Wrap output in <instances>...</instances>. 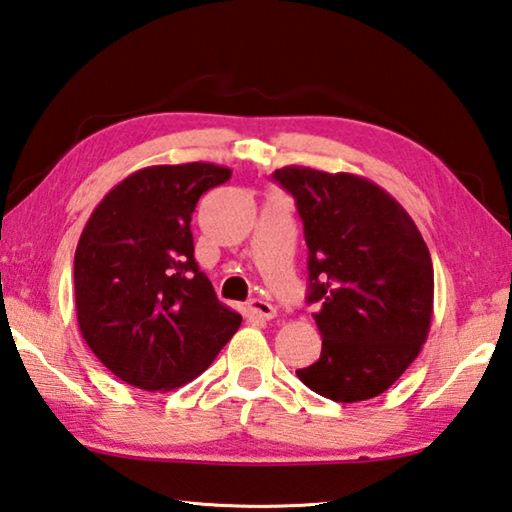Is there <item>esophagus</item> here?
Returning a JSON list of instances; mask_svg holds the SVG:
<instances>
[{
  "mask_svg": "<svg viewBox=\"0 0 512 512\" xmlns=\"http://www.w3.org/2000/svg\"><path fill=\"white\" fill-rule=\"evenodd\" d=\"M247 307H249V312L258 318H263V321H272V318L276 316V307L272 303L263 301V298H254V301H249Z\"/></svg>",
  "mask_w": 512,
  "mask_h": 512,
  "instance_id": "obj_1",
  "label": "esophagus"
}]
</instances>
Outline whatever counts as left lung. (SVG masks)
Listing matches in <instances>:
<instances>
[{
    "mask_svg": "<svg viewBox=\"0 0 512 512\" xmlns=\"http://www.w3.org/2000/svg\"><path fill=\"white\" fill-rule=\"evenodd\" d=\"M274 180L294 196L310 249L307 303L323 336L318 361L296 370L325 399L379 397L426 343L435 272L426 240L397 200L354 173L289 165Z\"/></svg>",
    "mask_w": 512,
    "mask_h": 512,
    "instance_id": "8db88e82",
    "label": "left lung"
}]
</instances>
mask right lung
<instances>
[{
    "label": "right lung",
    "mask_w": 512,
    "mask_h": 512,
    "mask_svg": "<svg viewBox=\"0 0 512 512\" xmlns=\"http://www.w3.org/2000/svg\"><path fill=\"white\" fill-rule=\"evenodd\" d=\"M231 178L211 162L144 167L93 209L75 249L77 325L120 381L180 388L205 372L243 316L218 301L194 258L198 198Z\"/></svg>",
    "instance_id": "right-lung-1"
}]
</instances>
